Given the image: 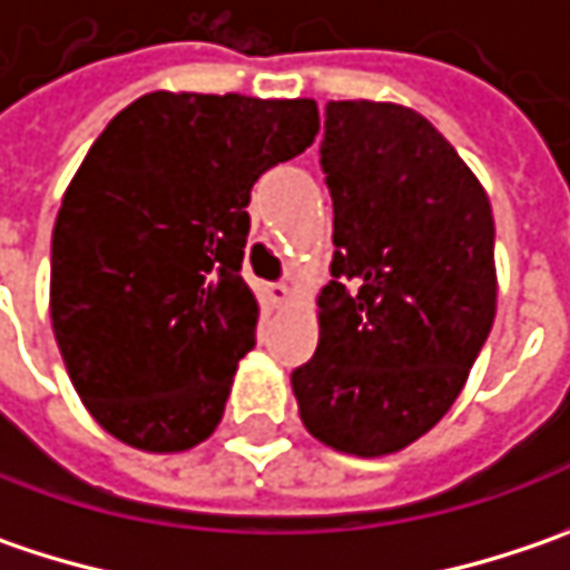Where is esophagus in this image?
I'll return each mask as SVG.
<instances>
[{
    "mask_svg": "<svg viewBox=\"0 0 570 570\" xmlns=\"http://www.w3.org/2000/svg\"><path fill=\"white\" fill-rule=\"evenodd\" d=\"M267 299H271V306H286L293 299V289L286 284H271L267 286Z\"/></svg>",
    "mask_w": 570,
    "mask_h": 570,
    "instance_id": "34e87169",
    "label": "esophagus"
}]
</instances>
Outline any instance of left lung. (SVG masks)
<instances>
[{"mask_svg":"<svg viewBox=\"0 0 570 570\" xmlns=\"http://www.w3.org/2000/svg\"><path fill=\"white\" fill-rule=\"evenodd\" d=\"M322 171L334 281L293 395L325 446L389 456L453 409L491 332V200L431 120L392 101H328Z\"/></svg>","mask_w":570,"mask_h":570,"instance_id":"8db88e82","label":"left lung"}]
</instances>
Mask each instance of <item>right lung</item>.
<instances>
[{
	"instance_id": "1",
	"label": "right lung",
	"mask_w": 570,
	"mask_h": 570,
	"mask_svg": "<svg viewBox=\"0 0 570 570\" xmlns=\"http://www.w3.org/2000/svg\"><path fill=\"white\" fill-rule=\"evenodd\" d=\"M315 134L312 98L149 91L91 142L53 226L50 322L120 443L185 453L216 431L258 328L242 281L252 187Z\"/></svg>"
}]
</instances>
